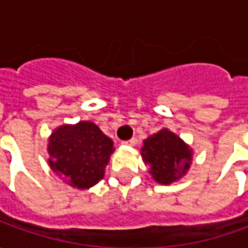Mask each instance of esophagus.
<instances>
[{"label":"esophagus","mask_w":248,"mask_h":248,"mask_svg":"<svg viewBox=\"0 0 248 248\" xmlns=\"http://www.w3.org/2000/svg\"><path fill=\"white\" fill-rule=\"evenodd\" d=\"M138 143V139L137 138H131L128 140H124L123 142V145H125V146H135Z\"/></svg>","instance_id":"obj_1"}]
</instances>
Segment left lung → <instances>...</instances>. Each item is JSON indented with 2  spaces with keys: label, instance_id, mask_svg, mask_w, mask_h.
Wrapping results in <instances>:
<instances>
[{
  "label": "left lung",
  "instance_id": "1",
  "mask_svg": "<svg viewBox=\"0 0 248 248\" xmlns=\"http://www.w3.org/2000/svg\"><path fill=\"white\" fill-rule=\"evenodd\" d=\"M153 179L161 185H170L181 179L192 164V149L170 129L163 128L143 140L140 150Z\"/></svg>",
  "mask_w": 248,
  "mask_h": 248
}]
</instances>
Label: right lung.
<instances>
[{"mask_svg": "<svg viewBox=\"0 0 248 248\" xmlns=\"http://www.w3.org/2000/svg\"><path fill=\"white\" fill-rule=\"evenodd\" d=\"M49 166L67 185L90 189L105 176L113 140L91 121L64 124L48 139Z\"/></svg>", "mask_w": 248, "mask_h": 248, "instance_id": "1", "label": "right lung"}]
</instances>
